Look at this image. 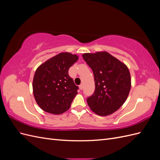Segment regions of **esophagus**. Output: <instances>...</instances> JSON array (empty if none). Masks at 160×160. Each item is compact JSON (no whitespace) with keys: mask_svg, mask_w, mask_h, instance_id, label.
Returning a JSON list of instances; mask_svg holds the SVG:
<instances>
[{"mask_svg":"<svg viewBox=\"0 0 160 160\" xmlns=\"http://www.w3.org/2000/svg\"><path fill=\"white\" fill-rule=\"evenodd\" d=\"M79 89H81V90H82V89H83V85H82V84H81L79 86Z\"/></svg>","mask_w":160,"mask_h":160,"instance_id":"1","label":"esophagus"}]
</instances>
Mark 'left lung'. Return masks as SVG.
I'll list each match as a JSON object with an SVG mask.
<instances>
[{
  "label": "left lung",
  "mask_w": 160,
  "mask_h": 160,
  "mask_svg": "<svg viewBox=\"0 0 160 160\" xmlns=\"http://www.w3.org/2000/svg\"><path fill=\"white\" fill-rule=\"evenodd\" d=\"M82 56L94 75L95 92L87 99L90 109L101 116L113 113L125 103L131 89L128 67L106 51Z\"/></svg>",
  "instance_id": "left-lung-1"
}]
</instances>
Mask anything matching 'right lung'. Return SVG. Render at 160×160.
Segmentation results:
<instances>
[{
    "label": "right lung",
    "instance_id": "1",
    "mask_svg": "<svg viewBox=\"0 0 160 160\" xmlns=\"http://www.w3.org/2000/svg\"><path fill=\"white\" fill-rule=\"evenodd\" d=\"M79 57L62 52L43 62L37 69L32 81L34 98L47 113L59 115L68 110L79 88L68 71Z\"/></svg>",
    "mask_w": 160,
    "mask_h": 160
}]
</instances>
